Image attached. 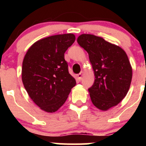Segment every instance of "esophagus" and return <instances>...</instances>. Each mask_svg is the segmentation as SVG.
Wrapping results in <instances>:
<instances>
[{
  "label": "esophagus",
  "instance_id": "obj_1",
  "mask_svg": "<svg viewBox=\"0 0 146 146\" xmlns=\"http://www.w3.org/2000/svg\"><path fill=\"white\" fill-rule=\"evenodd\" d=\"M82 75H83V73L82 72H80V74H77V77H78V79L80 80H81V79H82Z\"/></svg>",
  "mask_w": 146,
  "mask_h": 146
}]
</instances>
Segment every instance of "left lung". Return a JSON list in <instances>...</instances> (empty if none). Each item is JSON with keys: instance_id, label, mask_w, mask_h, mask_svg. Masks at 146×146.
<instances>
[{"instance_id": "8db88e82", "label": "left lung", "mask_w": 146, "mask_h": 146, "mask_svg": "<svg viewBox=\"0 0 146 146\" xmlns=\"http://www.w3.org/2000/svg\"><path fill=\"white\" fill-rule=\"evenodd\" d=\"M77 43L89 55L95 76L88 89L94 105L106 111L126 96L131 85L132 68L124 50L102 37L81 34Z\"/></svg>"}]
</instances>
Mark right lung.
Instances as JSON below:
<instances>
[{"mask_svg": "<svg viewBox=\"0 0 146 146\" xmlns=\"http://www.w3.org/2000/svg\"><path fill=\"white\" fill-rule=\"evenodd\" d=\"M74 41L73 33L42 38L31 46L23 59V86L33 102L47 113L57 111L76 85L64 59Z\"/></svg>", "mask_w": 146, "mask_h": 146, "instance_id": "obj_1", "label": "right lung"}]
</instances>
